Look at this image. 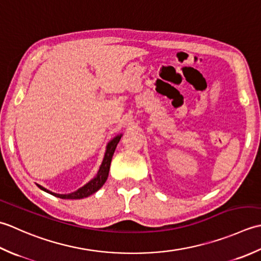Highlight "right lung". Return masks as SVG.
Returning <instances> with one entry per match:
<instances>
[{
	"label": "right lung",
	"mask_w": 261,
	"mask_h": 261,
	"mask_svg": "<svg viewBox=\"0 0 261 261\" xmlns=\"http://www.w3.org/2000/svg\"><path fill=\"white\" fill-rule=\"evenodd\" d=\"M120 138H121V135H118V136H116L113 141L108 143L107 150H106V153H105L103 161H102V164H101V167L99 169L98 174L95 175V177L91 180V181L88 182L86 186H83L82 188L77 189L76 191H74V193H72V194L60 195V194L51 193V191L45 189L44 187H41V186H39V185H38V187L41 190L46 191V193H48L50 195H54V196H56V197H60V198H63V199H81V198L89 197L90 195L94 194L95 191H98L101 187H102L103 184L106 182V180H107L108 174H109V168H110L111 159H113L114 152L116 150V146L119 143Z\"/></svg>",
	"instance_id": "right-lung-1"
}]
</instances>
